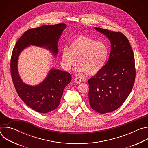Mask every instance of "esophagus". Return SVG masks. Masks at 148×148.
I'll list each match as a JSON object with an SVG mask.
<instances>
[{"mask_svg":"<svg viewBox=\"0 0 148 148\" xmlns=\"http://www.w3.org/2000/svg\"><path fill=\"white\" fill-rule=\"evenodd\" d=\"M75 82L76 84H79L82 82V81H81V79H79L78 78H75Z\"/></svg>","mask_w":148,"mask_h":148,"instance_id":"1","label":"esophagus"}]
</instances>
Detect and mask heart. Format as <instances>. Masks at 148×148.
I'll return each mask as SVG.
<instances>
[{
	"label": "heart",
	"mask_w": 148,
	"mask_h": 148,
	"mask_svg": "<svg viewBox=\"0 0 148 148\" xmlns=\"http://www.w3.org/2000/svg\"><path fill=\"white\" fill-rule=\"evenodd\" d=\"M108 56V47L103 42L79 36L71 41L69 48L62 50L61 57L62 64L67 70H70L77 60V74L86 72L87 75H94L103 67Z\"/></svg>",
	"instance_id": "1"
}]
</instances>
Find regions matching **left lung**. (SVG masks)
Instances as JSON below:
<instances>
[{
    "label": "left lung",
    "instance_id": "8db88e82",
    "mask_svg": "<svg viewBox=\"0 0 148 148\" xmlns=\"http://www.w3.org/2000/svg\"><path fill=\"white\" fill-rule=\"evenodd\" d=\"M106 36L111 53L103 67L88 82L91 108L100 114L119 108L131 93L135 79V58L129 40L122 33L94 28Z\"/></svg>",
    "mask_w": 148,
    "mask_h": 148
}]
</instances>
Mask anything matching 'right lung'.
<instances>
[{
  "instance_id": "add662e5",
  "label": "right lung",
  "mask_w": 148,
  "mask_h": 148,
  "mask_svg": "<svg viewBox=\"0 0 148 148\" xmlns=\"http://www.w3.org/2000/svg\"><path fill=\"white\" fill-rule=\"evenodd\" d=\"M66 24L45 25L25 32L13 50L10 72L16 90L23 101L33 110L47 113L58 107L65 87L70 82L71 75L66 71L52 68L44 80L31 86L21 79L18 71V59L22 51L30 46L45 48L56 57L58 42Z\"/></svg>"
}]
</instances>
